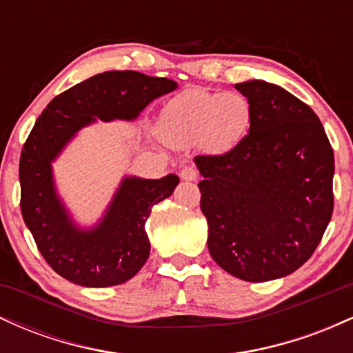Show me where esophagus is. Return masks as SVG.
I'll return each instance as SVG.
<instances>
[{"mask_svg": "<svg viewBox=\"0 0 353 353\" xmlns=\"http://www.w3.org/2000/svg\"><path fill=\"white\" fill-rule=\"evenodd\" d=\"M181 177L182 181H197V177H199V172H197L196 168H192V165H185L184 169L181 171Z\"/></svg>", "mask_w": 353, "mask_h": 353, "instance_id": "1", "label": "esophagus"}]
</instances>
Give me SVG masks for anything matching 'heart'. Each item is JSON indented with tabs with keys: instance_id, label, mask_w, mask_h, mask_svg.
Segmentation results:
<instances>
[{
	"instance_id": "heart-1",
	"label": "heart",
	"mask_w": 353,
	"mask_h": 353,
	"mask_svg": "<svg viewBox=\"0 0 353 353\" xmlns=\"http://www.w3.org/2000/svg\"><path fill=\"white\" fill-rule=\"evenodd\" d=\"M250 124V104L239 92L185 89L165 104L159 134L174 145L204 143L214 151H228L244 137Z\"/></svg>"
}]
</instances>
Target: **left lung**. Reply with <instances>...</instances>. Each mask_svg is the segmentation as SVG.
I'll use <instances>...</instances> for the list:
<instances>
[{
	"instance_id": "8db88e82",
	"label": "left lung",
	"mask_w": 353,
	"mask_h": 353,
	"mask_svg": "<svg viewBox=\"0 0 353 353\" xmlns=\"http://www.w3.org/2000/svg\"><path fill=\"white\" fill-rule=\"evenodd\" d=\"M250 104L249 134L221 156L194 157L208 247L247 282L285 277L305 264L334 210V151L312 109L277 84H236Z\"/></svg>"
}]
</instances>
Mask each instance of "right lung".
<instances>
[{"label":"right lung","instance_id":"1","mask_svg":"<svg viewBox=\"0 0 353 353\" xmlns=\"http://www.w3.org/2000/svg\"><path fill=\"white\" fill-rule=\"evenodd\" d=\"M177 83L137 71L96 74L48 104L23 145L19 159L21 214L51 269L84 287L119 285L139 272L149 257L144 224L154 204L179 184L176 174L161 179L125 176L94 228H81L56 190L52 163L79 129L96 121H134L154 99Z\"/></svg>","mask_w":353,"mask_h":353}]
</instances>
